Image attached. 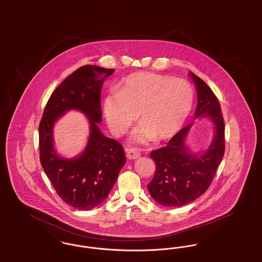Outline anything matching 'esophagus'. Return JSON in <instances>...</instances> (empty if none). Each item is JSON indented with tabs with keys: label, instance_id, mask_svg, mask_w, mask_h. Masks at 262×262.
I'll list each match as a JSON object with an SVG mask.
<instances>
[{
	"label": "esophagus",
	"instance_id": "34e87169",
	"mask_svg": "<svg viewBox=\"0 0 262 262\" xmlns=\"http://www.w3.org/2000/svg\"><path fill=\"white\" fill-rule=\"evenodd\" d=\"M125 152H126V157L129 160H136L140 156V153L136 148H127L125 150Z\"/></svg>",
	"mask_w": 262,
	"mask_h": 262
}]
</instances>
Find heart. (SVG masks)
I'll return each instance as SVG.
<instances>
[{"label":"heart","mask_w":262,"mask_h":262,"mask_svg":"<svg viewBox=\"0 0 262 262\" xmlns=\"http://www.w3.org/2000/svg\"><path fill=\"white\" fill-rule=\"evenodd\" d=\"M194 92L187 80L155 73H137L103 100V112L114 135L122 136L138 120L134 134L139 142L174 137L192 109Z\"/></svg>","instance_id":"obj_1"}]
</instances>
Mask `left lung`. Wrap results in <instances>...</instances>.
<instances>
[{"instance_id": "1", "label": "left lung", "mask_w": 262, "mask_h": 262, "mask_svg": "<svg viewBox=\"0 0 262 262\" xmlns=\"http://www.w3.org/2000/svg\"><path fill=\"white\" fill-rule=\"evenodd\" d=\"M189 75L198 90L194 119L209 117L215 136L204 153H191L185 144L190 124L178 132L166 146L151 151L156 171L147 188L153 200L167 207L183 206L202 195L224 156L225 125L219 100L200 77L192 73Z\"/></svg>"}]
</instances>
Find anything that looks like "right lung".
I'll list each match as a JSON object with an SVG mask.
<instances>
[{
    "instance_id": "1",
    "label": "right lung",
    "mask_w": 262,
    "mask_h": 262,
    "mask_svg": "<svg viewBox=\"0 0 262 262\" xmlns=\"http://www.w3.org/2000/svg\"><path fill=\"white\" fill-rule=\"evenodd\" d=\"M115 72L82 66L56 88L48 100L39 125L40 162L45 174L68 205L88 210L107 199L125 163L124 148L99 129L102 120L101 88ZM78 110L89 118L91 136L85 151L73 160H63L53 149L52 127L64 112Z\"/></svg>"
}]
</instances>
